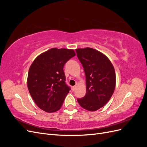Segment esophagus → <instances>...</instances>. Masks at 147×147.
I'll return each mask as SVG.
<instances>
[{"label":"esophagus","instance_id":"obj_1","mask_svg":"<svg viewBox=\"0 0 147 147\" xmlns=\"http://www.w3.org/2000/svg\"><path fill=\"white\" fill-rule=\"evenodd\" d=\"M75 88H76V86H74L72 87V90H73L74 91L75 90Z\"/></svg>","mask_w":147,"mask_h":147}]
</instances>
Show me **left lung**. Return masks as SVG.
Listing matches in <instances>:
<instances>
[{
  "instance_id": "8db88e82",
  "label": "left lung",
  "mask_w": 147,
  "mask_h": 147,
  "mask_svg": "<svg viewBox=\"0 0 147 147\" xmlns=\"http://www.w3.org/2000/svg\"><path fill=\"white\" fill-rule=\"evenodd\" d=\"M85 73L86 92L77 99L82 107L91 112L104 107L112 96L116 85L115 71L109 59L91 48L75 50Z\"/></svg>"
}]
</instances>
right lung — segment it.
Returning <instances> with one entry per match:
<instances>
[{"label": "right lung", "instance_id": "right-lung-1", "mask_svg": "<svg viewBox=\"0 0 147 147\" xmlns=\"http://www.w3.org/2000/svg\"><path fill=\"white\" fill-rule=\"evenodd\" d=\"M75 56L74 50L53 48L38 56L31 64L28 77L30 94L46 112L59 110L70 88L65 83L64 64Z\"/></svg>", "mask_w": 147, "mask_h": 147}]
</instances>
